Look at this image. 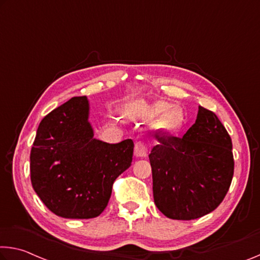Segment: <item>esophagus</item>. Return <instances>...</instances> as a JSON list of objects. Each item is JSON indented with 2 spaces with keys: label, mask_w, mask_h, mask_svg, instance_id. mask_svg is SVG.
<instances>
[{
  "label": "esophagus",
  "mask_w": 260,
  "mask_h": 260,
  "mask_svg": "<svg viewBox=\"0 0 260 260\" xmlns=\"http://www.w3.org/2000/svg\"><path fill=\"white\" fill-rule=\"evenodd\" d=\"M149 145L143 141H138L135 143V148H134V152L135 156L138 157H147L148 156V149H149Z\"/></svg>",
  "instance_id": "obj_1"
}]
</instances>
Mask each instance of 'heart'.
<instances>
[{
    "label": "heart",
    "mask_w": 260,
    "mask_h": 260,
    "mask_svg": "<svg viewBox=\"0 0 260 260\" xmlns=\"http://www.w3.org/2000/svg\"><path fill=\"white\" fill-rule=\"evenodd\" d=\"M170 109V104H168L166 102H158L151 108V114L157 115L162 114ZM183 122V113L179 110H172L168 114L164 115V118L160 120V126L163 128L172 131L180 127Z\"/></svg>",
    "instance_id": "heart-1"
}]
</instances>
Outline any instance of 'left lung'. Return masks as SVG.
Segmentation results:
<instances>
[{"mask_svg": "<svg viewBox=\"0 0 260 260\" xmlns=\"http://www.w3.org/2000/svg\"><path fill=\"white\" fill-rule=\"evenodd\" d=\"M149 154L157 208L174 220H194L217 208L234 176L233 143L211 110L199 106L183 138L156 131Z\"/></svg>", "mask_w": 260, "mask_h": 260, "instance_id": "left-lung-1", "label": "left lung"}]
</instances>
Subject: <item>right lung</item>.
Listing matches in <instances>:
<instances>
[{"instance_id":"right-lung-1","label":"right lung","mask_w":260,"mask_h":260,"mask_svg":"<svg viewBox=\"0 0 260 260\" xmlns=\"http://www.w3.org/2000/svg\"><path fill=\"white\" fill-rule=\"evenodd\" d=\"M86 97H73L39 123L31 149V183L44 205L66 219H92L109 204L114 180L131 167L132 139H93Z\"/></svg>"}]
</instances>
